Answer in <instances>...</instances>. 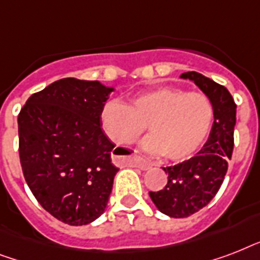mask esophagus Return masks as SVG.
<instances>
[{"label":"esophagus","instance_id":"obj_1","mask_svg":"<svg viewBox=\"0 0 260 260\" xmlns=\"http://www.w3.org/2000/svg\"><path fill=\"white\" fill-rule=\"evenodd\" d=\"M129 162L132 163L135 167H139L140 170H148V169L152 167V163L148 162V160H144V159L142 158H134L132 160H129Z\"/></svg>","mask_w":260,"mask_h":260}]
</instances>
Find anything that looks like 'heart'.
Instances as JSON below:
<instances>
[{
	"label": "heart",
	"mask_w": 260,
	"mask_h": 260,
	"mask_svg": "<svg viewBox=\"0 0 260 260\" xmlns=\"http://www.w3.org/2000/svg\"><path fill=\"white\" fill-rule=\"evenodd\" d=\"M106 135L116 144H132L148 128L142 142L150 155H166L171 162L193 158L205 144L214 120V108L208 95L187 93L178 87H156L122 104L109 100L101 109Z\"/></svg>",
	"instance_id": "1"
}]
</instances>
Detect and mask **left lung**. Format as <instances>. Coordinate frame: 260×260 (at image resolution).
Returning a JSON list of instances; mask_svg holds the SVG:
<instances>
[{
  "instance_id": "8db88e82",
  "label": "left lung",
  "mask_w": 260,
  "mask_h": 260,
  "mask_svg": "<svg viewBox=\"0 0 260 260\" xmlns=\"http://www.w3.org/2000/svg\"><path fill=\"white\" fill-rule=\"evenodd\" d=\"M181 78L196 83L210 98L214 120L209 138L197 155L175 166L163 167L169 174L166 186L159 191H150L159 212L174 218L196 213L216 196L232 158L236 124V104L225 87L196 71L183 73Z\"/></svg>"
}]
</instances>
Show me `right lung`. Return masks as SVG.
<instances>
[{
  "label": "right lung",
  "instance_id": "add662e5",
  "mask_svg": "<svg viewBox=\"0 0 260 260\" xmlns=\"http://www.w3.org/2000/svg\"><path fill=\"white\" fill-rule=\"evenodd\" d=\"M112 91L100 81L64 78L32 94L18 114L24 178L39 204L69 225L93 222L109 201L118 169L100 114Z\"/></svg>",
  "mask_w": 260,
  "mask_h": 260
}]
</instances>
